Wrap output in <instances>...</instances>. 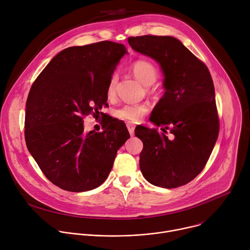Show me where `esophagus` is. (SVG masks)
<instances>
[{
    "instance_id": "esophagus-1",
    "label": "esophagus",
    "mask_w": 250,
    "mask_h": 250,
    "mask_svg": "<svg viewBox=\"0 0 250 250\" xmlns=\"http://www.w3.org/2000/svg\"><path fill=\"white\" fill-rule=\"evenodd\" d=\"M126 126H127V129H128V131H129L130 135L132 136V135L134 134V128H135V125H134L133 124H130V123H128V124L126 125Z\"/></svg>"
}]
</instances>
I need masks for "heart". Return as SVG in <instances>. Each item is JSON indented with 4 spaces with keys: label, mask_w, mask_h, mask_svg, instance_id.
<instances>
[{
    "label": "heart",
    "mask_w": 250,
    "mask_h": 250,
    "mask_svg": "<svg viewBox=\"0 0 250 250\" xmlns=\"http://www.w3.org/2000/svg\"><path fill=\"white\" fill-rule=\"evenodd\" d=\"M131 72L134 77L146 86L152 85L158 78L157 68L147 60H137L131 65ZM118 75L115 73L111 76L108 86H106V95L109 98H114L117 91ZM148 112V106L146 104H125L117 111V117L124 121L136 123L144 119Z\"/></svg>",
    "instance_id": "obj_1"
}]
</instances>
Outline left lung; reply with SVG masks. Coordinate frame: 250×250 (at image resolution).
Masks as SVG:
<instances>
[{
	"mask_svg": "<svg viewBox=\"0 0 250 250\" xmlns=\"http://www.w3.org/2000/svg\"><path fill=\"white\" fill-rule=\"evenodd\" d=\"M133 50L154 59L164 76L165 93L150 121L161 126L135 128L144 142L142 175L152 185L171 189L186 185L204 169L218 139L220 124L215 87L208 67L173 37L128 38ZM168 129L172 134L168 139Z\"/></svg>",
	"mask_w": 250,
	"mask_h": 250,
	"instance_id": "8db88e82",
	"label": "left lung"
}]
</instances>
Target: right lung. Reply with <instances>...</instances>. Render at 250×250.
<instances>
[{
  "instance_id": "add662e5",
  "label": "right lung",
  "mask_w": 250,
  "mask_h": 250,
  "mask_svg": "<svg viewBox=\"0 0 250 250\" xmlns=\"http://www.w3.org/2000/svg\"><path fill=\"white\" fill-rule=\"evenodd\" d=\"M124 44L101 42L60 51L29 91L24 137L29 153L57 187L70 192L96 189L108 178L118 150L129 138L113 120L102 132H85L83 118L108 104L106 86L126 54Z\"/></svg>"
}]
</instances>
